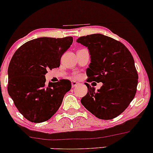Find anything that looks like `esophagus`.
Instances as JSON below:
<instances>
[{
	"label": "esophagus",
	"mask_w": 153,
	"mask_h": 153,
	"mask_svg": "<svg viewBox=\"0 0 153 153\" xmlns=\"http://www.w3.org/2000/svg\"><path fill=\"white\" fill-rule=\"evenodd\" d=\"M71 83H72V87H73V88L76 87L77 85H79V82H76V81H75V80H72V81H71Z\"/></svg>",
	"instance_id": "esophagus-1"
}]
</instances>
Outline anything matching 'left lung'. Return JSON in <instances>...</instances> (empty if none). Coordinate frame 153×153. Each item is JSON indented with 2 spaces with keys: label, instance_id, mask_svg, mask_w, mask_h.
<instances>
[{
  "label": "left lung",
  "instance_id": "obj_1",
  "mask_svg": "<svg viewBox=\"0 0 153 153\" xmlns=\"http://www.w3.org/2000/svg\"><path fill=\"white\" fill-rule=\"evenodd\" d=\"M76 42L88 47L90 53L88 81L103 82L97 91L85 82L88 93L81 103L97 118H115L136 94L138 74L131 52L120 42L101 34L81 36Z\"/></svg>",
  "mask_w": 153,
  "mask_h": 153
}]
</instances>
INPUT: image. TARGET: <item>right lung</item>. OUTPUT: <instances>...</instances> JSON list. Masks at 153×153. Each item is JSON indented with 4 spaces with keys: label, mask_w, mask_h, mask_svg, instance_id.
Segmentation results:
<instances>
[{
    "label": "right lung",
    "mask_w": 153,
    "mask_h": 153,
    "mask_svg": "<svg viewBox=\"0 0 153 153\" xmlns=\"http://www.w3.org/2000/svg\"><path fill=\"white\" fill-rule=\"evenodd\" d=\"M73 42L72 36L34 39L19 47L12 57L8 92L19 112L30 122L50 119L71 89V82L64 79L47 85L45 75L49 68H59L61 57Z\"/></svg>",
    "instance_id": "right-lung-1"
}]
</instances>
